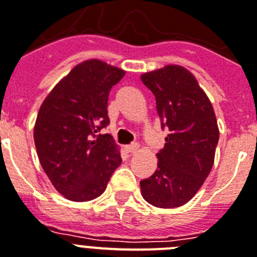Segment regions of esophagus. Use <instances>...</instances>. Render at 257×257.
<instances>
[{
	"label": "esophagus",
	"instance_id": "esophagus-1",
	"mask_svg": "<svg viewBox=\"0 0 257 257\" xmlns=\"http://www.w3.org/2000/svg\"><path fill=\"white\" fill-rule=\"evenodd\" d=\"M138 148H139V144L131 143V144H128V146H126V147H124V150H126L127 152H135Z\"/></svg>",
	"mask_w": 257,
	"mask_h": 257
}]
</instances>
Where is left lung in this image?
Returning a JSON list of instances; mask_svg holds the SVG:
<instances>
[{
	"label": "left lung",
	"mask_w": 257,
	"mask_h": 257,
	"mask_svg": "<svg viewBox=\"0 0 257 257\" xmlns=\"http://www.w3.org/2000/svg\"><path fill=\"white\" fill-rule=\"evenodd\" d=\"M156 98L162 128L168 130L158 169L141 181L142 196L162 209L182 206L198 192L214 164L219 139L211 102L196 77L180 65L142 75Z\"/></svg>",
	"instance_id": "left-lung-1"
}]
</instances>
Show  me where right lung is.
<instances>
[{
	"label": "right lung",
	"instance_id": "right-lung-1",
	"mask_svg": "<svg viewBox=\"0 0 257 257\" xmlns=\"http://www.w3.org/2000/svg\"><path fill=\"white\" fill-rule=\"evenodd\" d=\"M124 71L101 60L76 65L40 106L34 142L42 168L57 192L76 202L97 198L122 163L110 134L109 93Z\"/></svg>",
	"mask_w": 257,
	"mask_h": 257
}]
</instances>
